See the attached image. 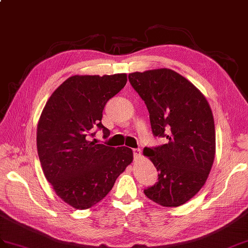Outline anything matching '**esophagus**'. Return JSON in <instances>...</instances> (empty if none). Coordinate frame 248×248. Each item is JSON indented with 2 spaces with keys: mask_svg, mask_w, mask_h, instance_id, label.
I'll list each match as a JSON object with an SVG mask.
<instances>
[{
  "mask_svg": "<svg viewBox=\"0 0 248 248\" xmlns=\"http://www.w3.org/2000/svg\"><path fill=\"white\" fill-rule=\"evenodd\" d=\"M133 156H134V159H138L140 156H141V150L140 149H133Z\"/></svg>",
  "mask_w": 248,
  "mask_h": 248,
  "instance_id": "esophagus-1",
  "label": "esophagus"
}]
</instances>
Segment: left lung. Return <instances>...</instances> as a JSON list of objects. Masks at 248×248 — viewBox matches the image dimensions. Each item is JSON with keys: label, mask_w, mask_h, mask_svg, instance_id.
<instances>
[{"label": "left lung", "mask_w": 248, "mask_h": 248, "mask_svg": "<svg viewBox=\"0 0 248 248\" xmlns=\"http://www.w3.org/2000/svg\"><path fill=\"white\" fill-rule=\"evenodd\" d=\"M129 81L146 103L153 135L168 140L143 149L158 171L157 182L143 192L162 206H181L204 186L214 164L216 130L208 101L169 68L132 73Z\"/></svg>", "instance_id": "obj_1"}]
</instances>
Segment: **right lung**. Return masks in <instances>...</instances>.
<instances>
[{"label": "right lung", "mask_w": 248, "mask_h": 248, "mask_svg": "<svg viewBox=\"0 0 248 248\" xmlns=\"http://www.w3.org/2000/svg\"><path fill=\"white\" fill-rule=\"evenodd\" d=\"M126 83L125 74L72 76L57 89L43 108L37 149L44 175L57 195L76 209H88L111 191L133 153L126 147L96 143L110 131L101 124L107 102Z\"/></svg>", "instance_id": "add662e5"}]
</instances>
